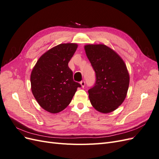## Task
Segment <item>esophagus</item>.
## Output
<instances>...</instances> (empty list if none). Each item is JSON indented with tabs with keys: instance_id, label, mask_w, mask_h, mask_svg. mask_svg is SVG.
Returning a JSON list of instances; mask_svg holds the SVG:
<instances>
[{
	"instance_id": "1",
	"label": "esophagus",
	"mask_w": 159,
	"mask_h": 159,
	"mask_svg": "<svg viewBox=\"0 0 159 159\" xmlns=\"http://www.w3.org/2000/svg\"><path fill=\"white\" fill-rule=\"evenodd\" d=\"M80 84H81V87L82 88H84V86H85V81H80Z\"/></svg>"
}]
</instances>
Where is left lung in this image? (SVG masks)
Segmentation results:
<instances>
[{"label":"left lung","mask_w":159,"mask_h":159,"mask_svg":"<svg viewBox=\"0 0 159 159\" xmlns=\"http://www.w3.org/2000/svg\"><path fill=\"white\" fill-rule=\"evenodd\" d=\"M85 51L95 72L94 85L89 98L98 111L108 113L118 108L126 98L129 74L123 59L104 44H88Z\"/></svg>","instance_id":"obj_1"}]
</instances>
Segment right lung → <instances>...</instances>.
I'll return each mask as SVG.
<instances>
[{
    "instance_id": "right-lung-1",
    "label": "right lung",
    "mask_w": 159,
    "mask_h": 159,
    "mask_svg": "<svg viewBox=\"0 0 159 159\" xmlns=\"http://www.w3.org/2000/svg\"><path fill=\"white\" fill-rule=\"evenodd\" d=\"M78 44L57 45L43 54L31 72V89L43 109L51 113L64 110L70 103L81 85L73 80L68 63Z\"/></svg>"
}]
</instances>
